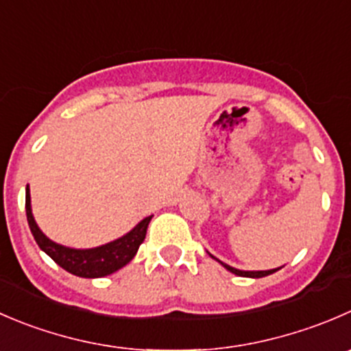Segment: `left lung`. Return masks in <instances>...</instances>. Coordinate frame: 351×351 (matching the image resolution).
I'll use <instances>...</instances> for the list:
<instances>
[{
	"label": "left lung",
	"instance_id": "1",
	"mask_svg": "<svg viewBox=\"0 0 351 351\" xmlns=\"http://www.w3.org/2000/svg\"><path fill=\"white\" fill-rule=\"evenodd\" d=\"M210 255V254H209ZM210 257L214 258V261H217L221 264V266L224 267V269H228L230 273L237 274V276H241V278H264V276H269V274L276 273V271H280L281 267H278V269H269V271H241V269H237V267H231L228 266V264H224V262H221L219 258H216L214 255H210Z\"/></svg>",
	"mask_w": 351,
	"mask_h": 351
}]
</instances>
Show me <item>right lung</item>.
<instances>
[{"mask_svg": "<svg viewBox=\"0 0 351 351\" xmlns=\"http://www.w3.org/2000/svg\"><path fill=\"white\" fill-rule=\"evenodd\" d=\"M25 213L34 240L37 241L40 250L46 252L58 266L78 278H104L127 266L128 262L135 257L142 241H144L147 226L152 219V216L144 217L128 233L110 241V243L99 245V247L94 248H71L49 240L40 231V228L37 226L32 214V206H30L29 185L25 189Z\"/></svg>", "mask_w": 351, "mask_h": 351, "instance_id": "1", "label": "right lung"}]
</instances>
